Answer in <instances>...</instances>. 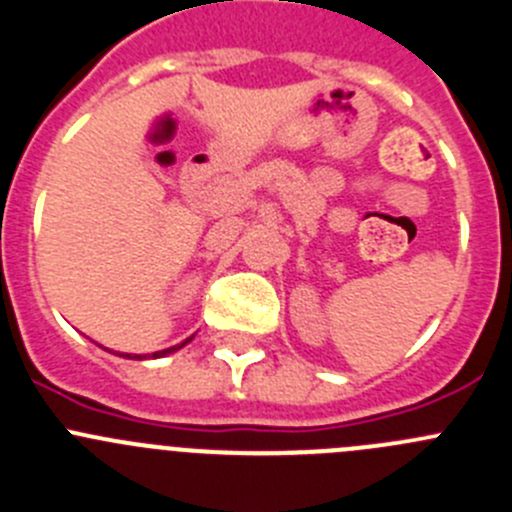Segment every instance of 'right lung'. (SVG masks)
I'll return each instance as SVG.
<instances>
[{"mask_svg": "<svg viewBox=\"0 0 512 512\" xmlns=\"http://www.w3.org/2000/svg\"><path fill=\"white\" fill-rule=\"evenodd\" d=\"M191 339H193V337H191ZM191 339H186V342L175 344V347H168V349H160V352H153V354H150V357H153V359L168 357V354H173V352H178V349H183V347H186V344L191 342ZM125 359H145V354H133V357H130V354H125Z\"/></svg>", "mask_w": 512, "mask_h": 512, "instance_id": "right-lung-1", "label": "right lung"}]
</instances>
